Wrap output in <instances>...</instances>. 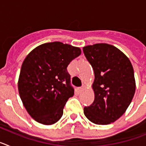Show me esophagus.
Returning <instances> with one entry per match:
<instances>
[{
	"mask_svg": "<svg viewBox=\"0 0 146 146\" xmlns=\"http://www.w3.org/2000/svg\"><path fill=\"white\" fill-rule=\"evenodd\" d=\"M85 88H86V86H82V87H80L79 88H78V90H79V91H82V90H83V89Z\"/></svg>",
	"mask_w": 146,
	"mask_h": 146,
	"instance_id": "esophagus-1",
	"label": "esophagus"
}]
</instances>
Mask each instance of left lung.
Returning a JSON list of instances; mask_svg holds the SVG:
<instances>
[{
    "mask_svg": "<svg viewBox=\"0 0 146 146\" xmlns=\"http://www.w3.org/2000/svg\"><path fill=\"white\" fill-rule=\"evenodd\" d=\"M92 66L94 101L84 108L86 118L95 124L115 122L126 112L135 93L134 69L131 61L119 49L105 43L82 48Z\"/></svg>",
    "mask_w": 146,
    "mask_h": 146,
    "instance_id": "left-lung-1",
    "label": "left lung"
}]
</instances>
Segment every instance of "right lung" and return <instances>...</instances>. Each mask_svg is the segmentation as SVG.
<instances>
[{"label":"right lung","instance_id":"obj_1","mask_svg":"<svg viewBox=\"0 0 146 146\" xmlns=\"http://www.w3.org/2000/svg\"><path fill=\"white\" fill-rule=\"evenodd\" d=\"M80 54V47L54 42L39 45L27 55L22 64L18 91L35 121L52 125L61 118L66 102L74 94L67 66Z\"/></svg>","mask_w":146,"mask_h":146}]
</instances>
